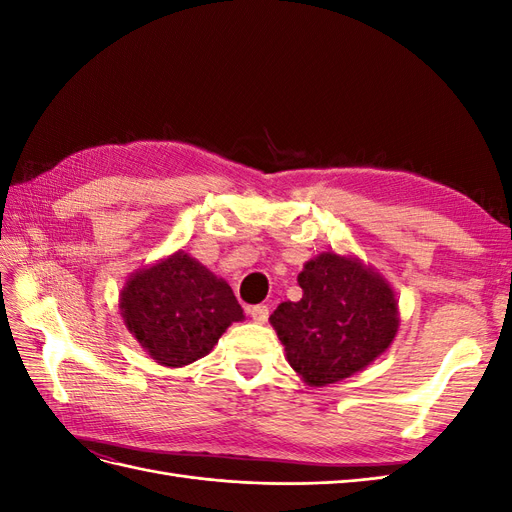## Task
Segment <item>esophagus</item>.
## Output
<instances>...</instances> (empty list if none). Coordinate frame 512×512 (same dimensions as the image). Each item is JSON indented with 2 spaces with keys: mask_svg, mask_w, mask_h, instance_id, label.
Instances as JSON below:
<instances>
[{
  "mask_svg": "<svg viewBox=\"0 0 512 512\" xmlns=\"http://www.w3.org/2000/svg\"><path fill=\"white\" fill-rule=\"evenodd\" d=\"M247 314H250V318L258 324H265L269 320V307L267 305H254L247 309Z\"/></svg>",
  "mask_w": 512,
  "mask_h": 512,
  "instance_id": "34e87169",
  "label": "esophagus"
}]
</instances>
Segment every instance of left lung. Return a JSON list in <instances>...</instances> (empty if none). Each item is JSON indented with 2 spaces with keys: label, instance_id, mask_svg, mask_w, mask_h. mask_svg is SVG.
Returning a JSON list of instances; mask_svg holds the SVG:
<instances>
[{
  "label": "left lung",
  "instance_id": "left-lung-1",
  "mask_svg": "<svg viewBox=\"0 0 512 512\" xmlns=\"http://www.w3.org/2000/svg\"><path fill=\"white\" fill-rule=\"evenodd\" d=\"M297 282L301 301L280 303L269 322L303 382L335 384L389 350L399 331V301L378 269L329 250L307 260Z\"/></svg>",
  "mask_w": 512,
  "mask_h": 512
}]
</instances>
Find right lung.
Segmentation results:
<instances>
[{
	"label": "right lung",
	"mask_w": 512,
	"mask_h": 512,
	"mask_svg": "<svg viewBox=\"0 0 512 512\" xmlns=\"http://www.w3.org/2000/svg\"><path fill=\"white\" fill-rule=\"evenodd\" d=\"M119 309L136 342L170 369L203 359L245 318L222 277L183 250L136 269L119 292Z\"/></svg>",
	"instance_id": "obj_1"
}]
</instances>
